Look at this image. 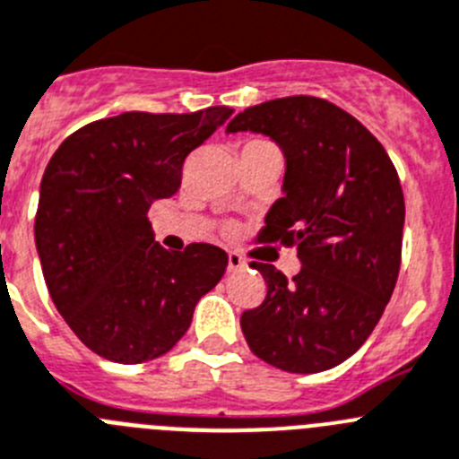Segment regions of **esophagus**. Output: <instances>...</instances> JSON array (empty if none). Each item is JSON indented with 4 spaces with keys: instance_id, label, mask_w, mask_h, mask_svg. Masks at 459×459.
I'll return each instance as SVG.
<instances>
[{
    "instance_id": "esophagus-1",
    "label": "esophagus",
    "mask_w": 459,
    "mask_h": 459,
    "mask_svg": "<svg viewBox=\"0 0 459 459\" xmlns=\"http://www.w3.org/2000/svg\"><path fill=\"white\" fill-rule=\"evenodd\" d=\"M247 263L245 258L238 254V251H229V272H239L245 270Z\"/></svg>"
}]
</instances>
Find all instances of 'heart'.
Segmentation results:
<instances>
[{
  "instance_id": "obj_1",
  "label": "heart",
  "mask_w": 459,
  "mask_h": 459,
  "mask_svg": "<svg viewBox=\"0 0 459 459\" xmlns=\"http://www.w3.org/2000/svg\"><path fill=\"white\" fill-rule=\"evenodd\" d=\"M254 142H260V139H254ZM254 142H249V143H254Z\"/></svg>"
}]
</instances>
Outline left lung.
I'll list each match as a JSON object with an SVG mask.
<instances>
[{
  "label": "left lung",
  "instance_id": "obj_1",
  "mask_svg": "<svg viewBox=\"0 0 459 459\" xmlns=\"http://www.w3.org/2000/svg\"><path fill=\"white\" fill-rule=\"evenodd\" d=\"M260 132L286 155L283 192L260 242L297 247L286 279L254 260L267 295L242 313L251 352L288 373H322L361 348L389 304L400 272L404 196L382 143L352 114L313 96L260 102L226 132Z\"/></svg>",
  "mask_w": 459,
  "mask_h": 459
}]
</instances>
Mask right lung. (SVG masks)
I'll return each instance as SVG.
<instances>
[{"mask_svg":"<svg viewBox=\"0 0 459 459\" xmlns=\"http://www.w3.org/2000/svg\"><path fill=\"white\" fill-rule=\"evenodd\" d=\"M230 107L192 114L126 111L73 132L40 180L34 235L45 283L68 327L100 357L143 363L167 354L229 255L205 242L167 251L148 221L178 192L183 164Z\"/></svg>","mask_w":459,"mask_h":459,"instance_id":"right-lung-1","label":"right lung"}]
</instances>
